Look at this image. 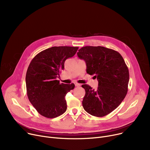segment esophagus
<instances>
[{
    "label": "esophagus",
    "instance_id": "esophagus-1",
    "mask_svg": "<svg viewBox=\"0 0 150 150\" xmlns=\"http://www.w3.org/2000/svg\"><path fill=\"white\" fill-rule=\"evenodd\" d=\"M74 83H75V86H76V87H79V86H81V84H80L78 83H76V82H75Z\"/></svg>",
    "mask_w": 150,
    "mask_h": 150
}]
</instances>
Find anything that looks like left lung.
<instances>
[{
  "label": "left lung",
  "mask_w": 150,
  "mask_h": 150,
  "mask_svg": "<svg viewBox=\"0 0 150 150\" xmlns=\"http://www.w3.org/2000/svg\"><path fill=\"white\" fill-rule=\"evenodd\" d=\"M77 55L84 59L86 72L97 78L98 86L93 89L83 84L86 93L82 104L85 111L96 117H103L119 106L128 92L129 70L122 55L101 46H86Z\"/></svg>",
  "instance_id": "left-lung-1"
}]
</instances>
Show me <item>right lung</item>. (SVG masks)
<instances>
[{"mask_svg": "<svg viewBox=\"0 0 150 150\" xmlns=\"http://www.w3.org/2000/svg\"><path fill=\"white\" fill-rule=\"evenodd\" d=\"M78 47L59 46L45 49L31 60L25 81L29 101L41 115L52 119L67 109L65 97L75 84L59 83L57 78L64 69V62L74 57Z\"/></svg>", "mask_w": 150, "mask_h": 150, "instance_id": "1", "label": "right lung"}]
</instances>
